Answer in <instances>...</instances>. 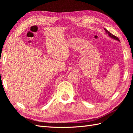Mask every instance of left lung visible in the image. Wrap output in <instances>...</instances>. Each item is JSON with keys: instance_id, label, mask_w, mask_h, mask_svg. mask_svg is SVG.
Segmentation results:
<instances>
[{"instance_id": "obj_1", "label": "left lung", "mask_w": 133, "mask_h": 133, "mask_svg": "<svg viewBox=\"0 0 133 133\" xmlns=\"http://www.w3.org/2000/svg\"><path fill=\"white\" fill-rule=\"evenodd\" d=\"M104 29V31H105V32H106V34H108V35L110 36V38H112V39H114V40H115V41H118V42H120L119 39H118L117 37H116V36H114V35L111 34L110 33V32H109L108 31H107L106 29Z\"/></svg>"}]
</instances>
